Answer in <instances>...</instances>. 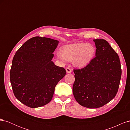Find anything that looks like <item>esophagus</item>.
<instances>
[{
  "label": "esophagus",
  "instance_id": "34e87169",
  "mask_svg": "<svg viewBox=\"0 0 130 130\" xmlns=\"http://www.w3.org/2000/svg\"><path fill=\"white\" fill-rule=\"evenodd\" d=\"M66 72L67 73H70L72 72V70L70 69L69 67H67L66 69Z\"/></svg>",
  "mask_w": 130,
  "mask_h": 130
}]
</instances>
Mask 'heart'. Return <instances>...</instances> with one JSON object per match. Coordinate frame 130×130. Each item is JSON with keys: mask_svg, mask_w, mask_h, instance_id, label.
Segmentation results:
<instances>
[{"mask_svg": "<svg viewBox=\"0 0 130 130\" xmlns=\"http://www.w3.org/2000/svg\"><path fill=\"white\" fill-rule=\"evenodd\" d=\"M96 50L93 45L81 43L64 46L57 52V56L63 61H73L77 68L84 67L92 60Z\"/></svg>", "mask_w": 130, "mask_h": 130, "instance_id": "b5f03b06", "label": "heart"}]
</instances>
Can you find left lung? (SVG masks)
<instances>
[{
	"label": "left lung",
	"mask_w": 130,
	"mask_h": 130,
	"mask_svg": "<svg viewBox=\"0 0 130 130\" xmlns=\"http://www.w3.org/2000/svg\"><path fill=\"white\" fill-rule=\"evenodd\" d=\"M95 57L85 67L74 69L75 99L89 108L101 107L115 98L119 88L121 69L119 56L107 41L94 40Z\"/></svg>",
	"instance_id": "left-lung-1"
}]
</instances>
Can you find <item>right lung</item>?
<instances>
[{
  "mask_svg": "<svg viewBox=\"0 0 130 130\" xmlns=\"http://www.w3.org/2000/svg\"><path fill=\"white\" fill-rule=\"evenodd\" d=\"M59 42L34 37L27 40L13 57L10 78L14 96L25 105L37 108L52 100L55 88L66 74L52 61Z\"/></svg>",
  "mask_w": 130,
  "mask_h": 130,
  "instance_id": "1",
  "label": "right lung"
}]
</instances>
